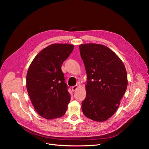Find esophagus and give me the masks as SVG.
<instances>
[{"label":"esophagus","instance_id":"obj_1","mask_svg":"<svg viewBox=\"0 0 149 149\" xmlns=\"http://www.w3.org/2000/svg\"><path fill=\"white\" fill-rule=\"evenodd\" d=\"M78 88V85H75V86H73L71 88V89H72V91H76V89H77V88Z\"/></svg>","mask_w":149,"mask_h":149}]
</instances>
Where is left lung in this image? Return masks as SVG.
Instances as JSON below:
<instances>
[{"instance_id":"1","label":"left lung","mask_w":149,"mask_h":149,"mask_svg":"<svg viewBox=\"0 0 149 149\" xmlns=\"http://www.w3.org/2000/svg\"><path fill=\"white\" fill-rule=\"evenodd\" d=\"M79 48L87 74L83 112L93 120H106L118 109L127 89L125 66L114 52L102 45L83 44Z\"/></svg>"}]
</instances>
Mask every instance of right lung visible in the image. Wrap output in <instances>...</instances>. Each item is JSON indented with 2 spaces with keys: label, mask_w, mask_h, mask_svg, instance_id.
Masks as SVG:
<instances>
[{
  "label": "right lung",
  "mask_w": 149,
  "mask_h": 149,
  "mask_svg": "<svg viewBox=\"0 0 149 149\" xmlns=\"http://www.w3.org/2000/svg\"><path fill=\"white\" fill-rule=\"evenodd\" d=\"M74 46L52 44L35 56L26 74V89L38 114L47 119L60 118L70 101L61 66Z\"/></svg>",
  "instance_id": "obj_1"
}]
</instances>
